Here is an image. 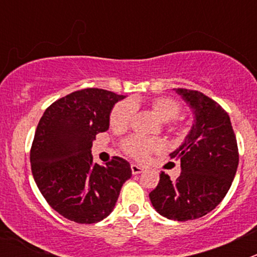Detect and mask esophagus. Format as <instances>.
<instances>
[{"label": "esophagus", "instance_id": "34e87169", "mask_svg": "<svg viewBox=\"0 0 257 257\" xmlns=\"http://www.w3.org/2000/svg\"><path fill=\"white\" fill-rule=\"evenodd\" d=\"M131 171H133L134 175H138V174H142V172L144 171V169L138 165H131Z\"/></svg>", "mask_w": 257, "mask_h": 257}]
</instances>
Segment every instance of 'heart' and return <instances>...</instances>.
Here are the masks:
<instances>
[{"mask_svg": "<svg viewBox=\"0 0 257 257\" xmlns=\"http://www.w3.org/2000/svg\"><path fill=\"white\" fill-rule=\"evenodd\" d=\"M152 112L166 122L169 131H179L181 124L179 122V114L181 112V104L176 99L170 96L154 97L149 101ZM135 115V101L123 100L113 106L109 115V124L117 133L124 131L130 126ZM165 144L161 139H147L142 136H128L122 140L121 148L127 156L136 161H147L152 153L162 151Z\"/></svg>", "mask_w": 257, "mask_h": 257, "instance_id": "1", "label": "heart"}]
</instances>
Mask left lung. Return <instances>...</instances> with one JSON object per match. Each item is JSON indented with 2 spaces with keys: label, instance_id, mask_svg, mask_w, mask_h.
Listing matches in <instances>:
<instances>
[{
  "label": "left lung",
  "instance_id": "left-lung-1",
  "mask_svg": "<svg viewBox=\"0 0 257 257\" xmlns=\"http://www.w3.org/2000/svg\"><path fill=\"white\" fill-rule=\"evenodd\" d=\"M176 92L194 110L196 122L180 148L171 153L181 162L180 176L172 181L161 172L149 198L165 217L187 221L207 215L226 196L239 153L230 118L219 103L196 90Z\"/></svg>",
  "mask_w": 257,
  "mask_h": 257
}]
</instances>
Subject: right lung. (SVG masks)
I'll list each match as a JSON object with an SVG mask.
<instances>
[{"label":"right lung","instance_id":"1","mask_svg":"<svg viewBox=\"0 0 257 257\" xmlns=\"http://www.w3.org/2000/svg\"><path fill=\"white\" fill-rule=\"evenodd\" d=\"M123 95L83 88L60 97L45 110L31 148L32 174L41 194L61 216L92 224L114 208L131 178L130 163L113 157L92 163V140L109 127V113Z\"/></svg>","mask_w":257,"mask_h":257}]
</instances>
